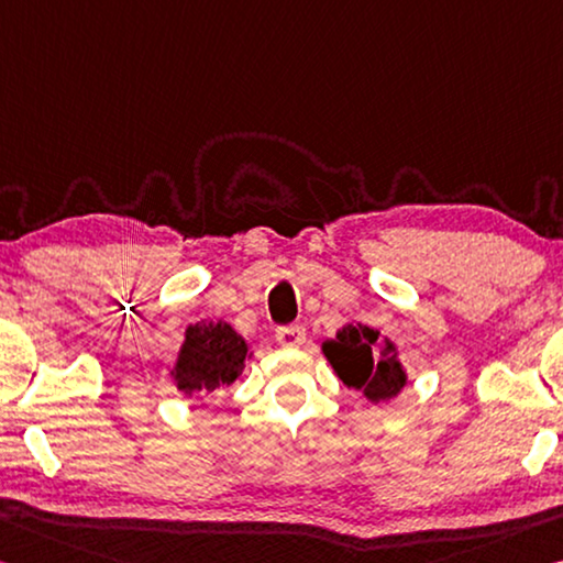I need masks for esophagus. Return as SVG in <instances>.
Here are the masks:
<instances>
[{"instance_id":"obj_1","label":"esophagus","mask_w":563,"mask_h":563,"mask_svg":"<svg viewBox=\"0 0 563 563\" xmlns=\"http://www.w3.org/2000/svg\"><path fill=\"white\" fill-rule=\"evenodd\" d=\"M275 338H278V343L283 347H300L306 343V328L302 325H285L275 330Z\"/></svg>"}]
</instances>
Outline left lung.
Instances as JSON below:
<instances>
[{"label":"left lung","mask_w":563,"mask_h":563,"mask_svg":"<svg viewBox=\"0 0 563 563\" xmlns=\"http://www.w3.org/2000/svg\"><path fill=\"white\" fill-rule=\"evenodd\" d=\"M325 361L347 388L361 390L371 404H388L406 388L408 373L400 363L398 345L380 335L378 328L345 323L335 338L320 345Z\"/></svg>","instance_id":"8db88e82"}]
</instances>
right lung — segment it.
I'll return each instance as SVG.
<instances>
[{"label":"right lung","instance_id":"right-lung-1","mask_svg":"<svg viewBox=\"0 0 563 563\" xmlns=\"http://www.w3.org/2000/svg\"><path fill=\"white\" fill-rule=\"evenodd\" d=\"M250 358V343L228 320L205 318L185 328L169 378L183 396H195L205 406L202 396L233 386Z\"/></svg>","mask_w":563,"mask_h":563}]
</instances>
